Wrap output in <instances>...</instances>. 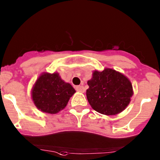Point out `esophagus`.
I'll list each match as a JSON object with an SVG mask.
<instances>
[{"label":"esophagus","mask_w":160,"mask_h":160,"mask_svg":"<svg viewBox=\"0 0 160 160\" xmlns=\"http://www.w3.org/2000/svg\"><path fill=\"white\" fill-rule=\"evenodd\" d=\"M76 90H77V91L78 92H82V93H83V92L85 91V88L83 86H77L76 87Z\"/></svg>","instance_id":"obj_1"}]
</instances>
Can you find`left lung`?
Segmentation results:
<instances>
[{
    "label": "left lung",
    "instance_id": "obj_1",
    "mask_svg": "<svg viewBox=\"0 0 160 160\" xmlns=\"http://www.w3.org/2000/svg\"><path fill=\"white\" fill-rule=\"evenodd\" d=\"M87 98L92 108L104 115H116L127 108L133 95L132 86L126 76L115 70H95L87 81Z\"/></svg>",
    "mask_w": 160,
    "mask_h": 160
}]
</instances>
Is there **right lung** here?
I'll list each match as a JSON object with an SVG mask.
<instances>
[{"mask_svg":"<svg viewBox=\"0 0 160 160\" xmlns=\"http://www.w3.org/2000/svg\"><path fill=\"white\" fill-rule=\"evenodd\" d=\"M76 90L60 78L58 73H43L31 91L33 103L38 110L50 114L63 110Z\"/></svg>","mask_w":160,"mask_h":160,"instance_id":"obj_1","label":"right lung"}]
</instances>
